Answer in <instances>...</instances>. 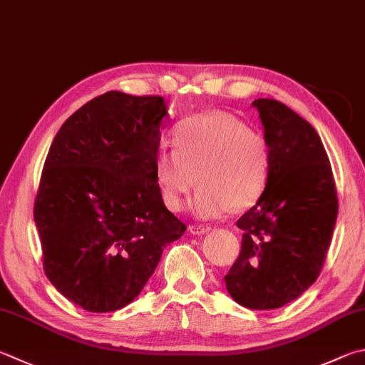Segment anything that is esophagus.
Here are the masks:
<instances>
[{
	"instance_id": "obj_1",
	"label": "esophagus",
	"mask_w": 365,
	"mask_h": 365,
	"mask_svg": "<svg viewBox=\"0 0 365 365\" xmlns=\"http://www.w3.org/2000/svg\"><path fill=\"white\" fill-rule=\"evenodd\" d=\"M210 231V227L209 225H191L190 227V233L191 235H204V233H209Z\"/></svg>"
}]
</instances>
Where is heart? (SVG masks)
<instances>
[{
  "label": "heart",
  "mask_w": 365,
  "mask_h": 365,
  "mask_svg": "<svg viewBox=\"0 0 365 365\" xmlns=\"http://www.w3.org/2000/svg\"><path fill=\"white\" fill-rule=\"evenodd\" d=\"M175 148L161 147L155 158V178L164 204L180 210L200 185L193 212L217 218L230 209L242 210L260 200L271 169L264 135L240 119L204 113L183 121L174 135Z\"/></svg>",
  "instance_id": "heart-1"
}]
</instances>
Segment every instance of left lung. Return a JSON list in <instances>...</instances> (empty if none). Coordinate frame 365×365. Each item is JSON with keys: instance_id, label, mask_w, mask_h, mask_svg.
<instances>
[{"instance_id": "left-lung-1", "label": "left lung", "mask_w": 365, "mask_h": 365, "mask_svg": "<svg viewBox=\"0 0 365 365\" xmlns=\"http://www.w3.org/2000/svg\"><path fill=\"white\" fill-rule=\"evenodd\" d=\"M271 150L269 178L260 200L237 220L241 254L225 284L249 309L294 302L322 268L339 214L332 168L307 119L273 98H257Z\"/></svg>"}]
</instances>
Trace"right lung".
I'll return each instance as SVG.
<instances>
[{"mask_svg":"<svg viewBox=\"0 0 365 365\" xmlns=\"http://www.w3.org/2000/svg\"><path fill=\"white\" fill-rule=\"evenodd\" d=\"M164 119L163 97L105 92L63 123L46 158L33 212L44 273L91 313L134 300L187 230L155 178Z\"/></svg>","mask_w":365,"mask_h":365,"instance_id":"right-lung-1","label":"right lung"}]
</instances>
